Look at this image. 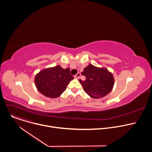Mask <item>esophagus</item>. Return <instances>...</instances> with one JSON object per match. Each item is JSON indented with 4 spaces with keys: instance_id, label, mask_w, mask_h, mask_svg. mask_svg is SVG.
I'll return each mask as SVG.
<instances>
[{
    "instance_id": "1",
    "label": "esophagus",
    "mask_w": 152,
    "mask_h": 152,
    "mask_svg": "<svg viewBox=\"0 0 152 152\" xmlns=\"http://www.w3.org/2000/svg\"><path fill=\"white\" fill-rule=\"evenodd\" d=\"M80 73H77L75 76V77H76V78H77V79H79V78L80 77Z\"/></svg>"
}]
</instances>
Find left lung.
<instances>
[{
    "mask_svg": "<svg viewBox=\"0 0 152 152\" xmlns=\"http://www.w3.org/2000/svg\"><path fill=\"white\" fill-rule=\"evenodd\" d=\"M86 77L85 80L79 79L85 92L90 97L102 98L109 94L114 86L113 75L105 68H98L91 64L84 68L81 73Z\"/></svg>",
    "mask_w": 152,
    "mask_h": 152,
    "instance_id": "8db88e82",
    "label": "left lung"
}]
</instances>
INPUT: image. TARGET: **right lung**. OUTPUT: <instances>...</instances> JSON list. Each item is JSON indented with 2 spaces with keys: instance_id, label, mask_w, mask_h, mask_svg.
Instances as JSON below:
<instances>
[{
  "instance_id": "obj_1",
  "label": "right lung",
  "mask_w": 152,
  "mask_h": 152,
  "mask_svg": "<svg viewBox=\"0 0 152 152\" xmlns=\"http://www.w3.org/2000/svg\"><path fill=\"white\" fill-rule=\"evenodd\" d=\"M70 69H62L60 66L45 69L35 77L38 90L50 98L58 97L67 88V86L74 77L70 75Z\"/></svg>"
}]
</instances>
